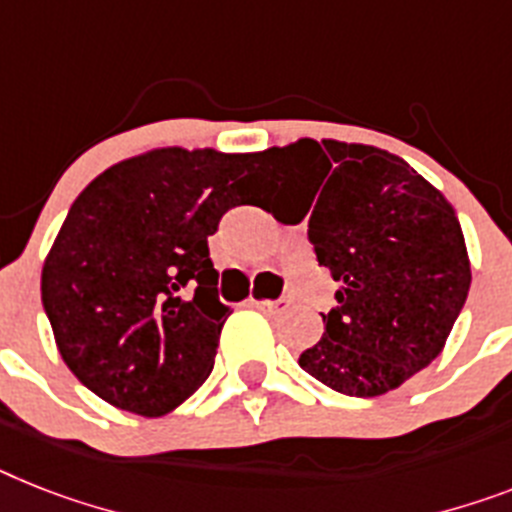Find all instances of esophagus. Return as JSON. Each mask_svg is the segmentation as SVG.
<instances>
[{"label": "esophagus", "instance_id": "34e87169", "mask_svg": "<svg viewBox=\"0 0 512 512\" xmlns=\"http://www.w3.org/2000/svg\"><path fill=\"white\" fill-rule=\"evenodd\" d=\"M251 306L264 311V314H277V311H285V308L290 306V298H287V295H282L277 301H259V298H251Z\"/></svg>", "mask_w": 512, "mask_h": 512}]
</instances>
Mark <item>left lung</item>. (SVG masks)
I'll use <instances>...</instances> for the list:
<instances>
[{"label": "left lung", "instance_id": "obj_1", "mask_svg": "<svg viewBox=\"0 0 512 512\" xmlns=\"http://www.w3.org/2000/svg\"><path fill=\"white\" fill-rule=\"evenodd\" d=\"M282 180H316L308 243L340 282L324 335L298 363L329 390L377 398L426 369L471 287L453 206L395 154L311 138L269 149ZM317 201L314 202L313 198Z\"/></svg>", "mask_w": 512, "mask_h": 512}]
</instances>
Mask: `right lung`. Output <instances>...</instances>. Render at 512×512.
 I'll return each instance as SVG.
<instances>
[{
  "label": "right lung",
  "instance_id": "right-lung-1",
  "mask_svg": "<svg viewBox=\"0 0 512 512\" xmlns=\"http://www.w3.org/2000/svg\"><path fill=\"white\" fill-rule=\"evenodd\" d=\"M261 154L159 149L101 172L67 211L41 301L75 377L101 400L164 416L206 382L230 306L209 235L280 188Z\"/></svg>",
  "mask_w": 512,
  "mask_h": 512
}]
</instances>
